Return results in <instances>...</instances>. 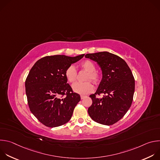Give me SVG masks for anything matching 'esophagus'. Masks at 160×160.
<instances>
[{
    "mask_svg": "<svg viewBox=\"0 0 160 160\" xmlns=\"http://www.w3.org/2000/svg\"><path fill=\"white\" fill-rule=\"evenodd\" d=\"M86 96H83V95H81L80 96V98H81V99H84L85 98Z\"/></svg>",
    "mask_w": 160,
    "mask_h": 160,
    "instance_id": "34e87169",
    "label": "esophagus"
}]
</instances>
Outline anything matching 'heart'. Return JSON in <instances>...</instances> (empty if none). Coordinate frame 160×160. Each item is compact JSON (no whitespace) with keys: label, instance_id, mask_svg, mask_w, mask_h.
<instances>
[{"label":"heart","instance_id":"obj_1","mask_svg":"<svg viewBox=\"0 0 160 160\" xmlns=\"http://www.w3.org/2000/svg\"><path fill=\"white\" fill-rule=\"evenodd\" d=\"M82 69L88 72V74L85 78V80H91L94 83L97 84L100 82L99 75L95 72L96 66L93 62L90 60H85L83 61L80 64ZM65 77L67 80L70 82H74L77 77V71L73 65L68 66L65 71ZM73 90L75 92L79 94H87L92 92L94 90V86L90 81L80 83L76 82L72 85Z\"/></svg>","mask_w":160,"mask_h":160}]
</instances>
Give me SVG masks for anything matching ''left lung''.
I'll use <instances>...</instances> for the list:
<instances>
[{
  "mask_svg": "<svg viewBox=\"0 0 160 160\" xmlns=\"http://www.w3.org/2000/svg\"><path fill=\"white\" fill-rule=\"evenodd\" d=\"M101 68L102 78L96 93L90 95L92 104L88 113L94 121L111 125L122 119L131 106L135 90V80L127 62L108 52L87 54ZM103 93L102 98L97 96Z\"/></svg>",
  "mask_w": 160,
  "mask_h": 160,
  "instance_id": "1",
  "label": "left lung"
}]
</instances>
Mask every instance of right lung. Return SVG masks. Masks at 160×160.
<instances>
[{"instance_id":"add662e5","label":"right lung","mask_w":160,"mask_h":160,"mask_svg":"<svg viewBox=\"0 0 160 160\" xmlns=\"http://www.w3.org/2000/svg\"><path fill=\"white\" fill-rule=\"evenodd\" d=\"M84 55L45 56L30 70L25 81L28 106L33 115L46 127H59L71 119L80 96L67 83L65 71Z\"/></svg>"}]
</instances>
